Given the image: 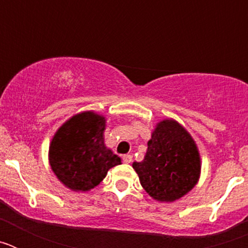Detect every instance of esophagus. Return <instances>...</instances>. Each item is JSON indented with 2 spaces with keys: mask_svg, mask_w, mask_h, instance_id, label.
Masks as SVG:
<instances>
[{
  "mask_svg": "<svg viewBox=\"0 0 248 248\" xmlns=\"http://www.w3.org/2000/svg\"><path fill=\"white\" fill-rule=\"evenodd\" d=\"M123 161H124L125 164H130L131 161H133V155L131 154L124 155V156H123Z\"/></svg>",
  "mask_w": 248,
  "mask_h": 248,
  "instance_id": "esophagus-1",
  "label": "esophagus"
}]
</instances>
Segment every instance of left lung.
<instances>
[{
  "mask_svg": "<svg viewBox=\"0 0 248 248\" xmlns=\"http://www.w3.org/2000/svg\"><path fill=\"white\" fill-rule=\"evenodd\" d=\"M150 198L172 202L198 184L201 172L199 149L189 131L174 119L156 124L143 161L133 163Z\"/></svg>",
  "mask_w": 248,
  "mask_h": 248,
  "instance_id": "1",
  "label": "left lung"
}]
</instances>
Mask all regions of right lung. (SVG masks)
<instances>
[{"label":"right lung","instance_id":"right-lung-1","mask_svg":"<svg viewBox=\"0 0 248 248\" xmlns=\"http://www.w3.org/2000/svg\"><path fill=\"white\" fill-rule=\"evenodd\" d=\"M105 118L94 111L76 114L56 131L49 145V164L58 180L73 191L99 185L109 169L122 160L104 144Z\"/></svg>","mask_w":248,"mask_h":248}]
</instances>
